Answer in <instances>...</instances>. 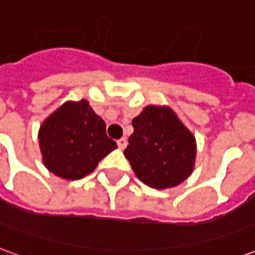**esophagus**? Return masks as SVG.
Here are the masks:
<instances>
[{
    "label": "esophagus",
    "instance_id": "34e87169",
    "mask_svg": "<svg viewBox=\"0 0 255 255\" xmlns=\"http://www.w3.org/2000/svg\"><path fill=\"white\" fill-rule=\"evenodd\" d=\"M117 146H119V149L124 150L127 147V139L126 138H120L117 140Z\"/></svg>",
    "mask_w": 255,
    "mask_h": 255
}]
</instances>
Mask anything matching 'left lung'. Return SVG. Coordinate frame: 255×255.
<instances>
[{"mask_svg":"<svg viewBox=\"0 0 255 255\" xmlns=\"http://www.w3.org/2000/svg\"><path fill=\"white\" fill-rule=\"evenodd\" d=\"M132 127L124 155L140 182L162 190L175 187L191 175L195 138L171 108L146 106L132 120Z\"/></svg>","mask_w":255,"mask_h":255,"instance_id":"obj_1","label":"left lung"}]
</instances>
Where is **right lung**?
<instances>
[{
	"label": "right lung",
	"mask_w": 255,
	"mask_h": 255,
	"mask_svg": "<svg viewBox=\"0 0 255 255\" xmlns=\"http://www.w3.org/2000/svg\"><path fill=\"white\" fill-rule=\"evenodd\" d=\"M38 138L45 166L67 180L87 176L117 147L106 135L105 122L86 100L60 106L42 123Z\"/></svg>",
	"instance_id": "obj_1"
}]
</instances>
